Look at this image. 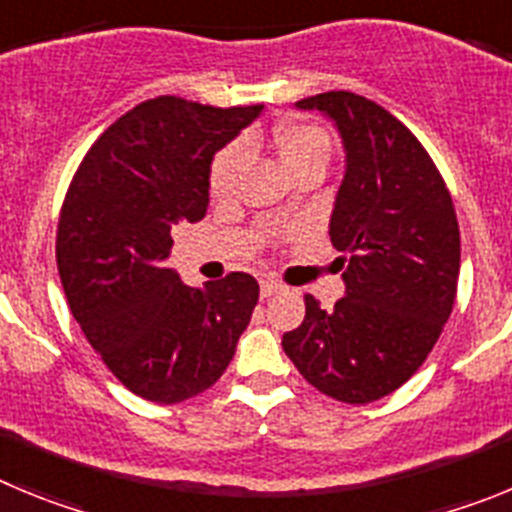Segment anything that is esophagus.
I'll use <instances>...</instances> for the list:
<instances>
[{
	"instance_id": "esophagus-1",
	"label": "esophagus",
	"mask_w": 512,
	"mask_h": 512,
	"mask_svg": "<svg viewBox=\"0 0 512 512\" xmlns=\"http://www.w3.org/2000/svg\"><path fill=\"white\" fill-rule=\"evenodd\" d=\"M277 292H282V284L274 282V279H264L261 282V297H271L277 295Z\"/></svg>"
}]
</instances>
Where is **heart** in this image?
Here are the masks:
<instances>
[{
  "label": "heart",
  "mask_w": 512,
  "mask_h": 512,
  "mask_svg": "<svg viewBox=\"0 0 512 512\" xmlns=\"http://www.w3.org/2000/svg\"><path fill=\"white\" fill-rule=\"evenodd\" d=\"M253 146H256V138H246L243 143H230L228 148L217 153L210 166L212 197L223 200L233 192L235 176L246 161V151H251ZM271 146L277 151L284 169L292 176L302 169H310V166H323L325 169L330 156L328 135L310 122H287V125L277 128L271 135Z\"/></svg>",
  "instance_id": "b5f03b06"
}]
</instances>
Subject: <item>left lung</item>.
<instances>
[{
	"label": "left lung",
	"mask_w": 512,
	"mask_h": 512,
	"mask_svg": "<svg viewBox=\"0 0 512 512\" xmlns=\"http://www.w3.org/2000/svg\"><path fill=\"white\" fill-rule=\"evenodd\" d=\"M333 122L346 153L328 235L346 295L282 338L302 377L333 400L366 405L408 382L449 320L459 282V225L418 138L372 99L325 92L295 102Z\"/></svg>",
	"instance_id": "left-lung-1"
}]
</instances>
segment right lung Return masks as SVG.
<instances>
[{
	"instance_id": "1",
	"label": "right lung",
	"mask_w": 512,
	"mask_h": 512,
	"mask_svg": "<svg viewBox=\"0 0 512 512\" xmlns=\"http://www.w3.org/2000/svg\"><path fill=\"white\" fill-rule=\"evenodd\" d=\"M259 115V104L148 99L99 135L66 194L63 292L107 369L143 400L174 405L212 387L259 302L251 274L189 287L166 266L176 225L205 217L215 153Z\"/></svg>"
}]
</instances>
